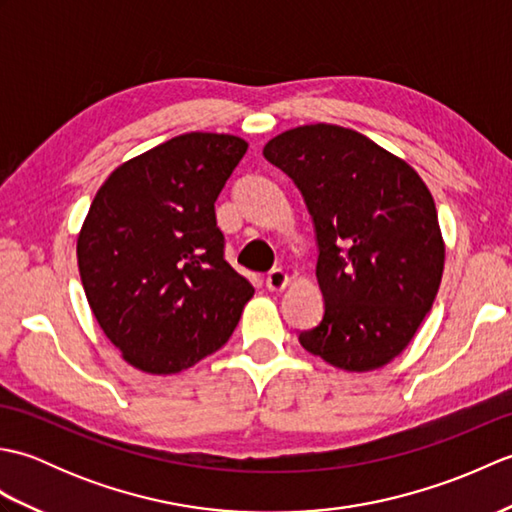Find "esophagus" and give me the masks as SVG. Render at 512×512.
<instances>
[{
	"mask_svg": "<svg viewBox=\"0 0 512 512\" xmlns=\"http://www.w3.org/2000/svg\"><path fill=\"white\" fill-rule=\"evenodd\" d=\"M286 284H288V275H286L284 268H273L266 275V288L268 290H284Z\"/></svg>",
	"mask_w": 512,
	"mask_h": 512,
	"instance_id": "obj_1",
	"label": "esophagus"
}]
</instances>
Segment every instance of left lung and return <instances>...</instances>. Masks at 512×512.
<instances>
[{
    "label": "left lung",
    "instance_id": "obj_1",
    "mask_svg": "<svg viewBox=\"0 0 512 512\" xmlns=\"http://www.w3.org/2000/svg\"><path fill=\"white\" fill-rule=\"evenodd\" d=\"M264 158L297 184L312 215L325 312L299 343L347 372L396 358L438 295L444 242L427 184L405 160L339 125L268 140Z\"/></svg>",
    "mask_w": 512,
    "mask_h": 512
}]
</instances>
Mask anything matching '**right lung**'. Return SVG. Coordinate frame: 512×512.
<instances>
[{
    "label": "right lung",
    "mask_w": 512,
    "mask_h": 512,
    "mask_svg": "<svg viewBox=\"0 0 512 512\" xmlns=\"http://www.w3.org/2000/svg\"><path fill=\"white\" fill-rule=\"evenodd\" d=\"M248 143L191 132L112 171L76 239L90 308L123 358L176 374L228 341L255 288L224 259L215 200Z\"/></svg>",
    "instance_id": "obj_1"
}]
</instances>
